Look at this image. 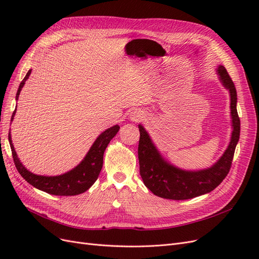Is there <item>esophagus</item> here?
I'll return each mask as SVG.
<instances>
[{
	"mask_svg": "<svg viewBox=\"0 0 259 259\" xmlns=\"http://www.w3.org/2000/svg\"><path fill=\"white\" fill-rule=\"evenodd\" d=\"M146 117V114L144 111H140V110H135L131 112L130 114V119L133 122H139V121H143Z\"/></svg>",
	"mask_w": 259,
	"mask_h": 259,
	"instance_id": "obj_1",
	"label": "esophagus"
}]
</instances>
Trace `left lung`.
<instances>
[{
    "label": "left lung",
    "instance_id": "obj_1",
    "mask_svg": "<svg viewBox=\"0 0 259 259\" xmlns=\"http://www.w3.org/2000/svg\"><path fill=\"white\" fill-rule=\"evenodd\" d=\"M217 74L224 88L229 91L232 133L230 143L219 160L210 167L199 170L179 168L163 158L142 124L138 125L139 171L145 186L163 199L188 200L213 191L229 173L234 150L240 138V119L237 111V90L224 66Z\"/></svg>",
    "mask_w": 259,
    "mask_h": 259
}]
</instances>
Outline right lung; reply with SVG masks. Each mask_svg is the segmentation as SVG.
Listing matches in <instances>:
<instances>
[{"label": "right lung", "instance_id": "add662e5", "mask_svg": "<svg viewBox=\"0 0 259 259\" xmlns=\"http://www.w3.org/2000/svg\"><path fill=\"white\" fill-rule=\"evenodd\" d=\"M30 74L31 69L27 72L25 79L21 81L19 85L16 94V100H18L21 89L23 88ZM15 113H16V109L13 112L11 121L14 120ZM119 130V125H114V126L109 127L101 133L95 142H94L88 154L84 156V159L81 161L79 165H76L71 170L67 171V173L58 176H43L31 173L30 170L22 165V163L18 159V155L16 151H15L12 142L11 132L9 133V142L12 149L14 163L23 179H26L30 185H32L38 190L54 195H66L67 197V195H76L85 192L96 182L100 170L103 168L104 152L109 143H110V140L116 135Z\"/></svg>", "mask_w": 259, "mask_h": 259}]
</instances>
